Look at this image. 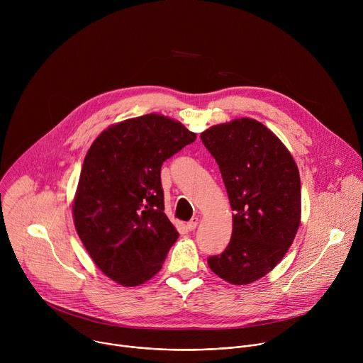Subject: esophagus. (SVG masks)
I'll list each match as a JSON object with an SVG mask.
<instances>
[{
    "instance_id": "1",
    "label": "esophagus",
    "mask_w": 363,
    "mask_h": 363,
    "mask_svg": "<svg viewBox=\"0 0 363 363\" xmlns=\"http://www.w3.org/2000/svg\"><path fill=\"white\" fill-rule=\"evenodd\" d=\"M196 225H198V218H196V217H194L191 221H188L186 228H188L189 231H194V230L196 228Z\"/></svg>"
}]
</instances>
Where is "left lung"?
<instances>
[{"mask_svg": "<svg viewBox=\"0 0 363 363\" xmlns=\"http://www.w3.org/2000/svg\"><path fill=\"white\" fill-rule=\"evenodd\" d=\"M217 161L227 188L233 234L210 269L231 284H248L266 276L291 245L300 225L297 165L263 123L242 118L201 133Z\"/></svg>", "mask_w": 363, "mask_h": 363, "instance_id": "8db88e82", "label": "left lung"}]
</instances>
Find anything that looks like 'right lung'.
<instances>
[{
    "label": "right lung",
    "instance_id": "obj_1",
    "mask_svg": "<svg viewBox=\"0 0 363 363\" xmlns=\"http://www.w3.org/2000/svg\"><path fill=\"white\" fill-rule=\"evenodd\" d=\"M195 139L182 123L150 113L111 126L91 143L73 218L94 264L116 283L139 286L162 269L179 234L164 213L161 168Z\"/></svg>",
    "mask_w": 363,
    "mask_h": 363
}]
</instances>
